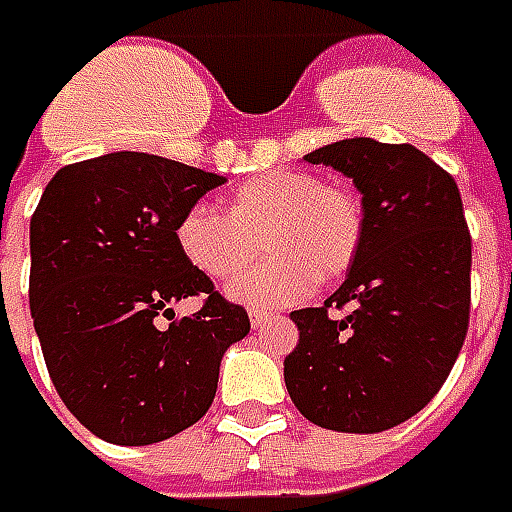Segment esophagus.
<instances>
[{
  "label": "esophagus",
  "instance_id": "34e87169",
  "mask_svg": "<svg viewBox=\"0 0 512 512\" xmlns=\"http://www.w3.org/2000/svg\"><path fill=\"white\" fill-rule=\"evenodd\" d=\"M267 320H270V314H267V311H259V308H253V311H250V325H253V328H262Z\"/></svg>",
  "mask_w": 512,
  "mask_h": 512
}]
</instances>
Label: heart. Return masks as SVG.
Returning <instances> with one entry per match:
<instances>
[{
    "instance_id": "b5f03b06",
    "label": "heart",
    "mask_w": 512,
    "mask_h": 512,
    "mask_svg": "<svg viewBox=\"0 0 512 512\" xmlns=\"http://www.w3.org/2000/svg\"><path fill=\"white\" fill-rule=\"evenodd\" d=\"M176 245L198 273L226 281L245 273L262 253L273 262L228 286L248 306L297 303L322 281L342 278L364 242V206L353 192L322 184L303 170H278L239 184L226 212L192 204L176 223Z\"/></svg>"
}]
</instances>
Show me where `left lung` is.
<instances>
[{
    "mask_svg": "<svg viewBox=\"0 0 512 512\" xmlns=\"http://www.w3.org/2000/svg\"><path fill=\"white\" fill-rule=\"evenodd\" d=\"M303 159L353 179L364 242L325 306L289 314L300 339L284 361L286 391L317 427L383 433L436 397L469 331L463 201L447 170L408 143L350 137Z\"/></svg>",
    "mask_w": 512,
    "mask_h": 512,
    "instance_id": "8db88e82",
    "label": "left lung"
}]
</instances>
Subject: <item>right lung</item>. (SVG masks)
Wrapping results in <instances>:
<instances>
[{
  "label": "right lung",
  "mask_w": 512,
  "mask_h": 512,
  "mask_svg": "<svg viewBox=\"0 0 512 512\" xmlns=\"http://www.w3.org/2000/svg\"><path fill=\"white\" fill-rule=\"evenodd\" d=\"M223 181L115 151L57 170L32 215L30 311L46 369L65 408L110 444L146 447L198 422L223 355L248 336L245 308L217 295L173 237ZM192 294L205 308L176 318L172 303Z\"/></svg>",
  "instance_id": "add662e5"
}]
</instances>
